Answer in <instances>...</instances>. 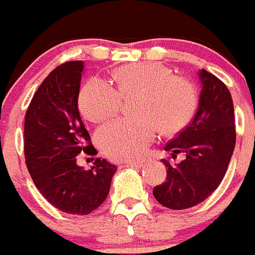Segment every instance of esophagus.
<instances>
[{
    "label": "esophagus",
    "instance_id": "esophagus-1",
    "mask_svg": "<svg viewBox=\"0 0 255 255\" xmlns=\"http://www.w3.org/2000/svg\"><path fill=\"white\" fill-rule=\"evenodd\" d=\"M143 162H125L121 167H141Z\"/></svg>",
    "mask_w": 255,
    "mask_h": 255
}]
</instances>
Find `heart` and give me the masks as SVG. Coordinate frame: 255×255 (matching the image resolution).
I'll use <instances>...</instances> for the list:
<instances>
[{
    "instance_id": "heart-1",
    "label": "heart",
    "mask_w": 255,
    "mask_h": 255,
    "mask_svg": "<svg viewBox=\"0 0 255 255\" xmlns=\"http://www.w3.org/2000/svg\"><path fill=\"white\" fill-rule=\"evenodd\" d=\"M116 89L101 79H91L79 94V107L88 120L103 123L120 111L121 98L132 102V119H119L101 128L97 141L115 161L140 158L155 136L181 130L191 120L198 92L190 79L173 74L159 62H139L114 74Z\"/></svg>"
}]
</instances>
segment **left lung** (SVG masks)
I'll list each match as a JSON object with an SVG mask.
<instances>
[{
	"label": "left lung",
	"mask_w": 255,
	"mask_h": 255,
	"mask_svg": "<svg viewBox=\"0 0 255 255\" xmlns=\"http://www.w3.org/2000/svg\"><path fill=\"white\" fill-rule=\"evenodd\" d=\"M202 91L193 120L164 145V150L184 153L173 164L171 157L161 159L167 168L166 181L154 186L153 195L170 209L191 208L206 200L218 188L233 155L236 141L235 115L231 93L222 80L202 70Z\"/></svg>",
	"instance_id": "8db88e82"
}]
</instances>
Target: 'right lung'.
<instances>
[{"instance_id":"add662e5","label":"right lung","mask_w":255,"mask_h":255,"mask_svg":"<svg viewBox=\"0 0 255 255\" xmlns=\"http://www.w3.org/2000/svg\"><path fill=\"white\" fill-rule=\"evenodd\" d=\"M83 61L52 70L31 98L24 124L25 163L40 194L70 215H89L107 198L117 167L96 158L91 170L76 155H96L91 135L78 110Z\"/></svg>"}]
</instances>
